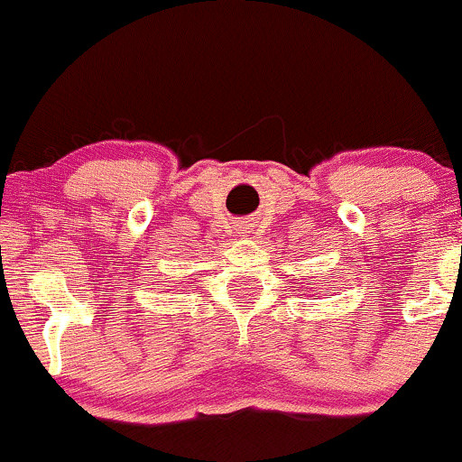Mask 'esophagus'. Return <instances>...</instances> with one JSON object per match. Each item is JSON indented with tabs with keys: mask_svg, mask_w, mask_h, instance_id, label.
<instances>
[{
	"mask_svg": "<svg viewBox=\"0 0 462 462\" xmlns=\"http://www.w3.org/2000/svg\"><path fill=\"white\" fill-rule=\"evenodd\" d=\"M249 230H252V226H249L247 221H245V224H241V226H238V235H243V236H245Z\"/></svg>",
	"mask_w": 462,
	"mask_h": 462,
	"instance_id": "34e87169",
	"label": "esophagus"
}]
</instances>
